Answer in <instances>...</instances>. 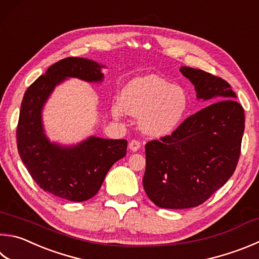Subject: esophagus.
<instances>
[{"mask_svg": "<svg viewBox=\"0 0 259 259\" xmlns=\"http://www.w3.org/2000/svg\"><path fill=\"white\" fill-rule=\"evenodd\" d=\"M140 147H142V145H140L138 140H131L129 143V149L131 152H137V150L140 149Z\"/></svg>", "mask_w": 259, "mask_h": 259, "instance_id": "34e87169", "label": "esophagus"}]
</instances>
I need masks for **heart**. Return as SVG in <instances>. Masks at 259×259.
<instances>
[{
	"mask_svg": "<svg viewBox=\"0 0 259 259\" xmlns=\"http://www.w3.org/2000/svg\"><path fill=\"white\" fill-rule=\"evenodd\" d=\"M139 117L146 135L162 138L176 133L188 115L190 97L185 88L156 74L136 77L122 88L120 103L112 105V115L121 119L124 111Z\"/></svg>",
	"mask_w": 259,
	"mask_h": 259,
	"instance_id": "obj_1",
	"label": "heart"
}]
</instances>
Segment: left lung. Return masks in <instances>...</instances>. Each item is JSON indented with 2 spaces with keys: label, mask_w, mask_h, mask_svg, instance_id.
I'll return each mask as SVG.
<instances>
[{
  "label": "left lung",
  "mask_w": 259,
  "mask_h": 259,
  "mask_svg": "<svg viewBox=\"0 0 259 259\" xmlns=\"http://www.w3.org/2000/svg\"><path fill=\"white\" fill-rule=\"evenodd\" d=\"M197 100L210 102L171 136L145 146L143 179L148 198L162 208H191L225 185L236 170L244 130V112L231 86L203 70L181 67Z\"/></svg>",
  "instance_id": "obj_1"
}]
</instances>
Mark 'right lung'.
<instances>
[{"instance_id":"1","label":"right lung","mask_w":259,"mask_h":259,"mask_svg":"<svg viewBox=\"0 0 259 259\" xmlns=\"http://www.w3.org/2000/svg\"><path fill=\"white\" fill-rule=\"evenodd\" d=\"M103 68L93 60L63 59L37 78L22 98L17 128L19 155L41 189L70 201H84L97 194L111 166L125 156L128 142L95 136L70 146L51 142L41 113L58 84L68 78L102 82Z\"/></svg>"}]
</instances>
